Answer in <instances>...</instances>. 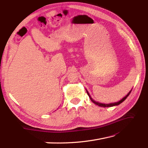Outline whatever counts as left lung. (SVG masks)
Here are the masks:
<instances>
[{
  "mask_svg": "<svg viewBox=\"0 0 148 148\" xmlns=\"http://www.w3.org/2000/svg\"><path fill=\"white\" fill-rule=\"evenodd\" d=\"M131 92H132V90H131L130 91L129 93H128V94H127L125 97H124L122 99L120 100L119 101H118V102H116V103H110V104H103V103H100L96 102V101H95L94 100L92 99V98L90 97V95H89V94H88V91L86 90V92H87V94H88V96H89V97H90V99H91V101H92V102H93L94 104H95V105H97L99 106H101V107H111V106H117V105H120L121 103H122L123 102V101H124V100H125L127 97H128V95H130V94L131 93Z\"/></svg>",
  "mask_w": 148,
  "mask_h": 148,
  "instance_id": "8db88e82",
  "label": "left lung"
}]
</instances>
